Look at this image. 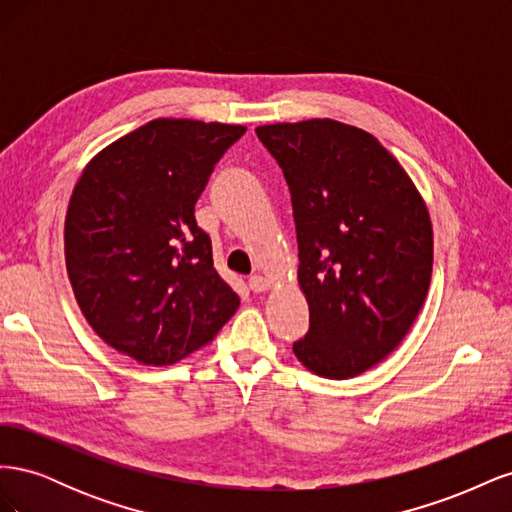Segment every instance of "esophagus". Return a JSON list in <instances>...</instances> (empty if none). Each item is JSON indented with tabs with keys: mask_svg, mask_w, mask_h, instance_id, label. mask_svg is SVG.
Masks as SVG:
<instances>
[{
	"mask_svg": "<svg viewBox=\"0 0 512 512\" xmlns=\"http://www.w3.org/2000/svg\"><path fill=\"white\" fill-rule=\"evenodd\" d=\"M247 286H250V290L256 292V294H260V292H265V290L271 288L267 277H262V275H252L250 280H247Z\"/></svg>",
	"mask_w": 512,
	"mask_h": 512,
	"instance_id": "esophagus-1",
	"label": "esophagus"
}]
</instances>
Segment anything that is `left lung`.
<instances>
[{
	"label": "left lung",
	"mask_w": 512,
	"mask_h": 512,
	"mask_svg": "<svg viewBox=\"0 0 512 512\" xmlns=\"http://www.w3.org/2000/svg\"><path fill=\"white\" fill-rule=\"evenodd\" d=\"M290 190L309 331L297 359L331 380L391 354L425 303L433 230L401 164L378 138L333 119L256 128Z\"/></svg>",
	"instance_id": "left-lung-1"
}]
</instances>
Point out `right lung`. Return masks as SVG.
I'll return each instance as SVG.
<instances>
[{"mask_svg": "<svg viewBox=\"0 0 512 512\" xmlns=\"http://www.w3.org/2000/svg\"><path fill=\"white\" fill-rule=\"evenodd\" d=\"M243 126L153 119L102 149L76 181L66 267L83 316L145 365L203 348L237 312L194 205Z\"/></svg>", "mask_w": 512, "mask_h": 512, "instance_id": "1", "label": "right lung"}]
</instances>
